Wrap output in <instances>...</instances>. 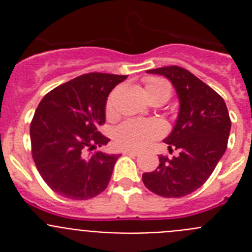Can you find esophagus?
I'll return each instance as SVG.
<instances>
[{
  "instance_id": "esophagus-1",
  "label": "esophagus",
  "mask_w": 252,
  "mask_h": 252,
  "mask_svg": "<svg viewBox=\"0 0 252 252\" xmlns=\"http://www.w3.org/2000/svg\"><path fill=\"white\" fill-rule=\"evenodd\" d=\"M124 154L125 155H132V157H137L140 153L136 150H130V149H126V150L124 151Z\"/></svg>"
}]
</instances>
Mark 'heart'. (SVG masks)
<instances>
[{
    "label": "heart",
    "instance_id": "obj_1",
    "mask_svg": "<svg viewBox=\"0 0 252 252\" xmlns=\"http://www.w3.org/2000/svg\"><path fill=\"white\" fill-rule=\"evenodd\" d=\"M145 90L149 98L155 95L170 97L171 87L168 81L159 77H149L145 79ZM107 116L115 115V98L108 97L106 103ZM164 133V126L157 120H127L122 122L115 130L113 137L116 144L124 149L141 150L150 145L154 140L159 139Z\"/></svg>",
    "mask_w": 252,
    "mask_h": 252
}]
</instances>
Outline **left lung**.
Returning <instances> with one entry per match:
<instances>
[{"instance_id": "left-lung-1", "label": "left lung", "mask_w": 252, "mask_h": 252, "mask_svg": "<svg viewBox=\"0 0 252 252\" xmlns=\"http://www.w3.org/2000/svg\"><path fill=\"white\" fill-rule=\"evenodd\" d=\"M173 83L180 107L175 126L164 140L169 159L160 155L159 166L142 174V182L153 193L179 198L197 190L211 177L223 157L230 136L231 120L223 98L194 74L178 65L150 69Z\"/></svg>"}]
</instances>
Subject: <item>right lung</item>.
I'll list each match as a JSON object with an SVG mask.
<instances>
[{
	"label": "right lung",
	"mask_w": 252,
	"mask_h": 252,
	"mask_svg": "<svg viewBox=\"0 0 252 252\" xmlns=\"http://www.w3.org/2000/svg\"><path fill=\"white\" fill-rule=\"evenodd\" d=\"M127 75L88 73L44 95L30 125L31 153L49 188L65 198L84 201L107 188L121 155L92 153L107 145L98 131L106 121V101Z\"/></svg>",
	"instance_id": "1"
}]
</instances>
